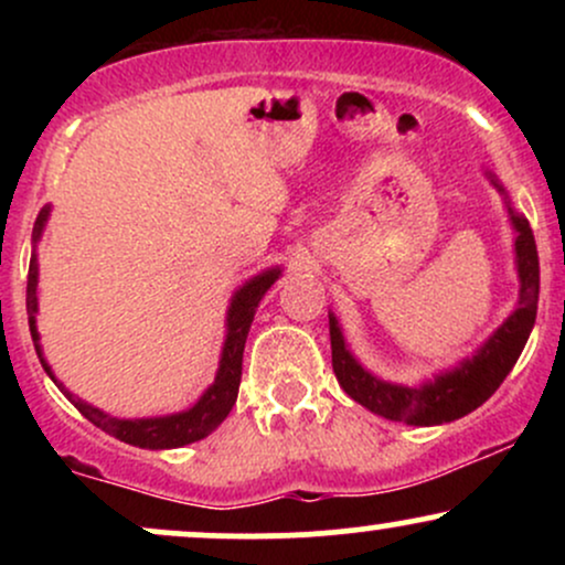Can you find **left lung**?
I'll use <instances>...</instances> for the list:
<instances>
[{
	"label": "left lung",
	"instance_id": "left-lung-1",
	"mask_svg": "<svg viewBox=\"0 0 565 565\" xmlns=\"http://www.w3.org/2000/svg\"><path fill=\"white\" fill-rule=\"evenodd\" d=\"M512 215L515 225V257H518V276H521V300L518 310L510 316L502 327L491 334V340L478 350L468 361H462L451 372L440 374L423 387H404L382 382L369 374L359 361L350 355L342 340L340 327L334 316H329V337H332V369L337 382L342 385L350 398L359 401L369 412L380 417L393 419V423L406 425H440L451 419L465 417L476 412L483 401H489L510 369L515 366L518 355L526 345L531 327L536 321V302H540V255H536L534 231L529 220Z\"/></svg>",
	"mask_w": 565,
	"mask_h": 565
}]
</instances>
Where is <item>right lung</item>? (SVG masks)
<instances>
[{
  "mask_svg": "<svg viewBox=\"0 0 565 565\" xmlns=\"http://www.w3.org/2000/svg\"><path fill=\"white\" fill-rule=\"evenodd\" d=\"M50 215V206H44L39 212L36 225H34V242L42 236L44 220ZM281 270H265V274L255 276L252 281H246L242 289L236 291L233 297L231 308H228V334H225V345H223V359H220V369L215 385L210 387L204 395L199 398V404L188 412L180 414H170V417H153V419H119L111 417V414L100 412V408L84 404L82 398H76L74 393H68L66 387H61L63 393L68 395V401L74 404L84 417L89 419L95 427H100L103 433L108 436L125 440L129 446H140V449H178V446L193 444V440H201L204 436H210L215 427L228 417V412L236 404L238 395V382H242V361H244V345H246V334H249L252 319H255V308L257 302L263 300L265 291L270 289V284L276 281ZM36 255L31 257L29 265V284H25V313H29V327H31V337L39 340L36 334ZM39 353V345H36ZM47 374L53 377V372Z\"/></svg>",
  "mask_w": 565,
  "mask_h": 565,
  "instance_id": "1",
  "label": "right lung"
}]
</instances>
